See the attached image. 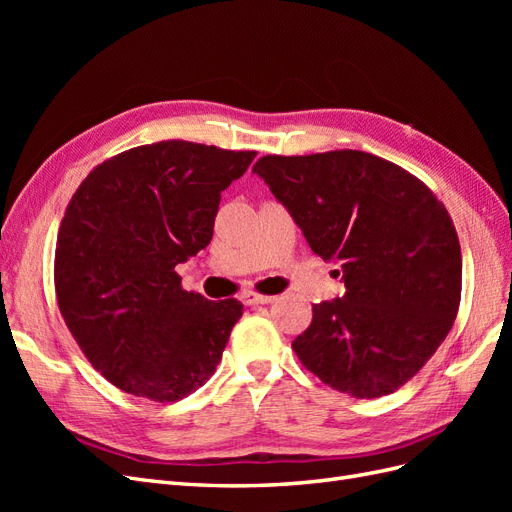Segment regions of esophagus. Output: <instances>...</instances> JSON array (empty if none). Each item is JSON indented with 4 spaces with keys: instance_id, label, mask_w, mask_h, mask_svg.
<instances>
[{
    "instance_id": "esophagus-1",
    "label": "esophagus",
    "mask_w": 512,
    "mask_h": 512,
    "mask_svg": "<svg viewBox=\"0 0 512 512\" xmlns=\"http://www.w3.org/2000/svg\"><path fill=\"white\" fill-rule=\"evenodd\" d=\"M241 301L245 303V305H269V303H273L275 301V297H271V294H260V292H252V290H247V292H243L241 294Z\"/></svg>"
}]
</instances>
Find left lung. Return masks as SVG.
<instances>
[{
    "instance_id": "obj_1",
    "label": "left lung",
    "mask_w": 512,
    "mask_h": 512,
    "mask_svg": "<svg viewBox=\"0 0 512 512\" xmlns=\"http://www.w3.org/2000/svg\"><path fill=\"white\" fill-rule=\"evenodd\" d=\"M314 254L342 267L346 294L314 305L292 350L359 399L414 378L451 331L461 247L446 207L401 166L356 149L265 156L254 166Z\"/></svg>"
}]
</instances>
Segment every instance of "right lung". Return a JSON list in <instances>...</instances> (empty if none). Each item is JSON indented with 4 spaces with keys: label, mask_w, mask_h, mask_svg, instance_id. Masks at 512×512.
I'll use <instances>...</instances> for the list:
<instances>
[{
    "label": "right lung",
    "mask_w": 512,
    "mask_h": 512,
    "mask_svg": "<svg viewBox=\"0 0 512 512\" xmlns=\"http://www.w3.org/2000/svg\"><path fill=\"white\" fill-rule=\"evenodd\" d=\"M254 158L151 143L104 160L72 194L55 247L57 305L117 389L170 404L213 376L243 305L183 290L175 267L209 245L222 192Z\"/></svg>",
    "instance_id": "1"
}]
</instances>
